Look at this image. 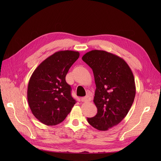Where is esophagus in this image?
<instances>
[{
	"label": "esophagus",
	"instance_id": "34e87169",
	"mask_svg": "<svg viewBox=\"0 0 161 161\" xmlns=\"http://www.w3.org/2000/svg\"><path fill=\"white\" fill-rule=\"evenodd\" d=\"M81 100L82 102H86H86H90L92 101V97H91L90 96L88 95V96H86L84 97H82L81 99Z\"/></svg>",
	"mask_w": 161,
	"mask_h": 161
}]
</instances>
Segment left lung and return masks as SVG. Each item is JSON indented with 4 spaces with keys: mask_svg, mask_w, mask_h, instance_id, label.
I'll list each match as a JSON object with an SVG mask.
<instances>
[{
    "mask_svg": "<svg viewBox=\"0 0 161 161\" xmlns=\"http://www.w3.org/2000/svg\"><path fill=\"white\" fill-rule=\"evenodd\" d=\"M82 60L92 69L96 85L94 103L97 113L87 121L97 130H107L126 117L134 102L132 72L123 58L103 50L87 52Z\"/></svg>",
    "mask_w": 161,
    "mask_h": 161,
    "instance_id": "obj_1",
    "label": "left lung"
}]
</instances>
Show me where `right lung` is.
I'll list each match as a JSON object with an SVG mask.
<instances>
[{
	"label": "right lung",
	"instance_id": "1",
	"mask_svg": "<svg viewBox=\"0 0 161 161\" xmlns=\"http://www.w3.org/2000/svg\"><path fill=\"white\" fill-rule=\"evenodd\" d=\"M78 52H55L42 62L32 73L28 84L27 100L34 117L47 125L64 120L76 103L65 76L79 58Z\"/></svg>",
	"mask_w": 161,
	"mask_h": 161
}]
</instances>
